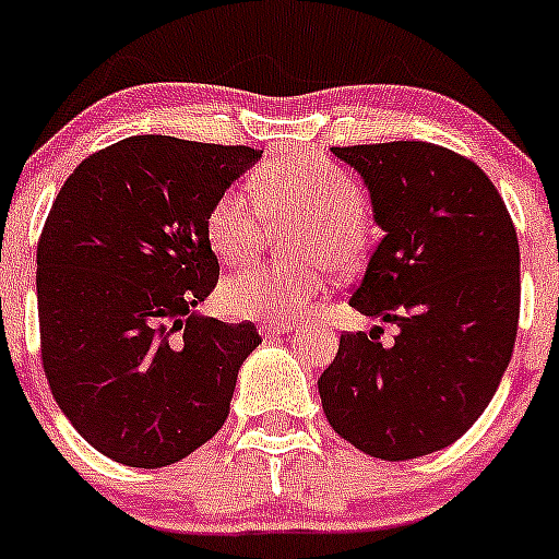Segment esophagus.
Wrapping results in <instances>:
<instances>
[{"instance_id":"34e87169","label":"esophagus","mask_w":559,"mask_h":559,"mask_svg":"<svg viewBox=\"0 0 559 559\" xmlns=\"http://www.w3.org/2000/svg\"><path fill=\"white\" fill-rule=\"evenodd\" d=\"M296 325H290V322H280V320H261V335H282V333H290V330Z\"/></svg>"}]
</instances>
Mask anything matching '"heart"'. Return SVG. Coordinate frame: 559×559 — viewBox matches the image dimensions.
I'll use <instances>...</instances> for the list:
<instances>
[{
    "label": "heart",
    "instance_id": "b5f03b06",
    "mask_svg": "<svg viewBox=\"0 0 559 559\" xmlns=\"http://www.w3.org/2000/svg\"><path fill=\"white\" fill-rule=\"evenodd\" d=\"M258 207L248 194L229 189L207 210L205 237L221 263H242L263 245L269 226L301 224L290 255L298 266L258 263L221 285V306L229 314L290 320L322 296L325 269L349 274L368 250L365 191L346 170L314 154H282L253 178Z\"/></svg>",
    "mask_w": 559,
    "mask_h": 559
}]
</instances>
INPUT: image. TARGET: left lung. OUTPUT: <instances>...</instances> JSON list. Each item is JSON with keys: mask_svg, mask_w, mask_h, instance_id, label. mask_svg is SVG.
<instances>
[{"mask_svg": "<svg viewBox=\"0 0 559 559\" xmlns=\"http://www.w3.org/2000/svg\"><path fill=\"white\" fill-rule=\"evenodd\" d=\"M333 154L362 176L383 231L349 304L400 333L392 346L376 330L341 335L317 381L322 411L362 453L418 459L483 416L512 359L518 231L490 178L450 148L392 141Z\"/></svg>", "mask_w": 559, "mask_h": 559, "instance_id": "obj_1", "label": "left lung"}]
</instances>
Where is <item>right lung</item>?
<instances>
[{
    "label": "right lung",
    "mask_w": 559,
    "mask_h": 559,
    "mask_svg": "<svg viewBox=\"0 0 559 559\" xmlns=\"http://www.w3.org/2000/svg\"><path fill=\"white\" fill-rule=\"evenodd\" d=\"M250 146L133 135L80 162L37 245L41 365L58 407L109 459L176 464L229 416L253 322L197 314L218 282L207 210Z\"/></svg>",
    "instance_id": "right-lung-1"
}]
</instances>
